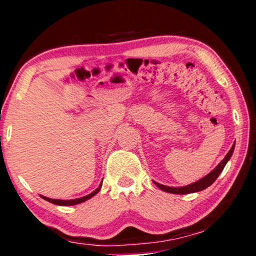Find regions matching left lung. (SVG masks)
Instances as JSON below:
<instances>
[{
	"instance_id": "left-lung-1",
	"label": "left lung",
	"mask_w": 256,
	"mask_h": 256,
	"mask_svg": "<svg viewBox=\"0 0 256 256\" xmlns=\"http://www.w3.org/2000/svg\"><path fill=\"white\" fill-rule=\"evenodd\" d=\"M234 146L236 144L232 146V148L228 152H227V155L225 156V158H224L222 162H220L218 166H216V169H213L211 172L208 174H206L204 178H202V180H199L196 182V183H192L190 185H186V186H182V188H171V186H166V185H162V184H158L156 183V182H154V183L156 184V186H158L160 190L166 191V192H169V194H194V192H198V191H202L204 190V188H208L210 185H212L214 183V180L218 178V176L220 174V172L224 170V168H225L226 163L228 162V160L230 158V156H232V154L234 152Z\"/></svg>"
}]
</instances>
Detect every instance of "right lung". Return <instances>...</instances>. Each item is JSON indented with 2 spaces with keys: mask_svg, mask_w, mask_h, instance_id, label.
Listing matches in <instances>:
<instances>
[{
  "mask_svg": "<svg viewBox=\"0 0 256 256\" xmlns=\"http://www.w3.org/2000/svg\"><path fill=\"white\" fill-rule=\"evenodd\" d=\"M101 185H102V182H101V183H100L99 188H98L96 191H93L92 194H87V196H85V197H82V198L71 199V200H60V199H51V198H48V197H43V196H42V198L45 199V200H46V202H52V204H54V205H62V206H71V205H76V204H80V202H84L88 200L90 198H92L93 196H96V194H98V192L100 191Z\"/></svg>",
  "mask_w": 256,
  "mask_h": 256,
  "instance_id": "obj_1",
  "label": "right lung"
}]
</instances>
